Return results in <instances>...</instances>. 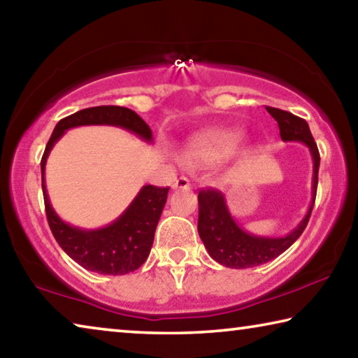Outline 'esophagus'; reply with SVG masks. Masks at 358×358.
Segmentation results:
<instances>
[{"instance_id": "1", "label": "esophagus", "mask_w": 358, "mask_h": 358, "mask_svg": "<svg viewBox=\"0 0 358 358\" xmlns=\"http://www.w3.org/2000/svg\"><path fill=\"white\" fill-rule=\"evenodd\" d=\"M173 187H174V189H190V180L184 178V176H180L179 179L174 180Z\"/></svg>"}]
</instances>
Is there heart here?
I'll list each match as a JSON object with an SVG mask.
<instances>
[{
  "label": "heart",
  "mask_w": 358,
  "mask_h": 358,
  "mask_svg": "<svg viewBox=\"0 0 358 358\" xmlns=\"http://www.w3.org/2000/svg\"><path fill=\"white\" fill-rule=\"evenodd\" d=\"M241 141V133L234 130L204 131L189 141L184 158L192 166H215L234 155Z\"/></svg>",
  "instance_id": "obj_1"
}]
</instances>
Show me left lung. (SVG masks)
<instances>
[{
  "instance_id": "1",
  "label": "left lung",
  "mask_w": 358,
  "mask_h": 358,
  "mask_svg": "<svg viewBox=\"0 0 358 358\" xmlns=\"http://www.w3.org/2000/svg\"><path fill=\"white\" fill-rule=\"evenodd\" d=\"M266 110L278 122L282 141H298L308 145L314 162L313 203L308 214L294 231L284 238H263L244 231L233 220L227 208L225 196L215 189H203L198 193V233L213 259L227 268L244 269L271 262L294 244L306 228L311 217L317 193L320 155L308 122L287 110L269 108Z\"/></svg>"
}]
</instances>
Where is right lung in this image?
Masks as SVG:
<instances>
[{"label": "right lung", "mask_w": 358, "mask_h": 358, "mask_svg": "<svg viewBox=\"0 0 358 358\" xmlns=\"http://www.w3.org/2000/svg\"><path fill=\"white\" fill-rule=\"evenodd\" d=\"M80 125L120 127L138 134L144 141H152V130L134 110L128 108H87L58 122L41 160L45 215L57 243L82 268L109 276H122L138 269L149 257L169 187L144 185L125 213L104 228L82 230L64 224L55 214L47 195L44 180L45 162L54 144L63 136L64 131Z\"/></svg>", "instance_id": "1"}]
</instances>
